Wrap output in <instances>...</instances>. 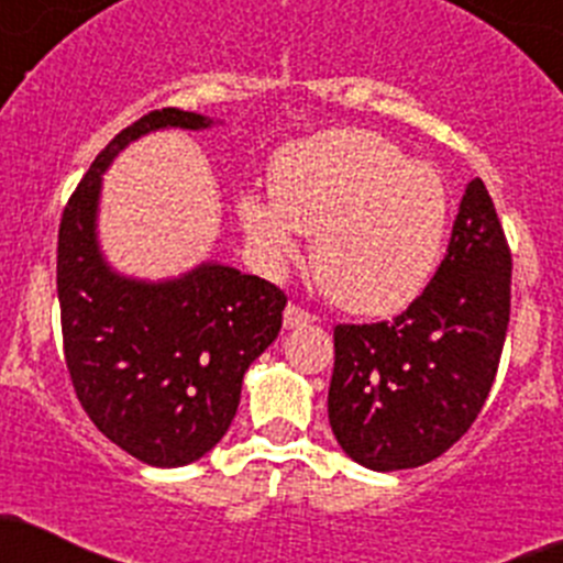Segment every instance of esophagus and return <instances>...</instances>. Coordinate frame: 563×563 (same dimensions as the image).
Returning a JSON list of instances; mask_svg holds the SVG:
<instances>
[{
    "mask_svg": "<svg viewBox=\"0 0 563 563\" xmlns=\"http://www.w3.org/2000/svg\"><path fill=\"white\" fill-rule=\"evenodd\" d=\"M312 314L303 312L301 307H296V303H287L285 309V329H301V325H309L312 323Z\"/></svg>",
    "mask_w": 563,
    "mask_h": 563,
    "instance_id": "1",
    "label": "esophagus"
}]
</instances>
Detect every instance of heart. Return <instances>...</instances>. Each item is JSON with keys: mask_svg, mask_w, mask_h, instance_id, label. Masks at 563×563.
I'll list each match as a JSON object with an SVG mask.
<instances>
[{"mask_svg": "<svg viewBox=\"0 0 563 563\" xmlns=\"http://www.w3.org/2000/svg\"><path fill=\"white\" fill-rule=\"evenodd\" d=\"M271 198L245 192L240 227L282 273L314 234L312 271L336 307L389 314L431 282L451 221L442 176L371 130H325L278 148Z\"/></svg>", "mask_w": 563, "mask_h": 563, "instance_id": "b5f03b06", "label": "heart"}]
</instances>
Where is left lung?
Listing matches in <instances>:
<instances>
[{
    "mask_svg": "<svg viewBox=\"0 0 563 563\" xmlns=\"http://www.w3.org/2000/svg\"><path fill=\"white\" fill-rule=\"evenodd\" d=\"M511 312V254L486 185L459 205L448 254L395 320L334 329L329 422L342 451L376 473L433 462L489 395Z\"/></svg>",
    "mask_w": 563,
    "mask_h": 563,
    "instance_id": "obj_1",
    "label": "left lung"
}]
</instances>
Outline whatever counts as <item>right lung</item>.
Here are the masks:
<instances>
[{"instance_id": "right-lung-1", "label": "right lung", "mask_w": 563, "mask_h": 563, "mask_svg": "<svg viewBox=\"0 0 563 563\" xmlns=\"http://www.w3.org/2000/svg\"><path fill=\"white\" fill-rule=\"evenodd\" d=\"M218 118L154 110L118 132L74 190L57 234V298L74 389L93 426L152 467H185L232 426L243 376L282 329L285 292L205 260L168 278L115 271L101 251L104 170L159 130H212Z\"/></svg>"}]
</instances>
